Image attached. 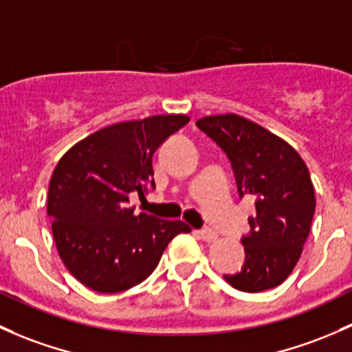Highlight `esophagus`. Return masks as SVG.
I'll list each match as a JSON object with an SVG mask.
<instances>
[{"mask_svg": "<svg viewBox=\"0 0 352 352\" xmlns=\"http://www.w3.org/2000/svg\"><path fill=\"white\" fill-rule=\"evenodd\" d=\"M195 236L206 243H214L217 241V238H219V234H217L214 229H202V231H195Z\"/></svg>", "mask_w": 352, "mask_h": 352, "instance_id": "obj_1", "label": "esophagus"}]
</instances>
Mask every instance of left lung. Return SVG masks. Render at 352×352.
I'll return each instance as SVG.
<instances>
[{
  "mask_svg": "<svg viewBox=\"0 0 352 352\" xmlns=\"http://www.w3.org/2000/svg\"><path fill=\"white\" fill-rule=\"evenodd\" d=\"M197 126L231 160L239 197H253L256 207L241 239L243 268L224 280L250 294L278 287L300 260L316 212L305 162L280 136L234 113L201 118Z\"/></svg>",
  "mask_w": 352,
  "mask_h": 352,
  "instance_id": "left-lung-1",
  "label": "left lung"
}]
</instances>
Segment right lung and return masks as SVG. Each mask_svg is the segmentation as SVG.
I'll use <instances>...</instances> for the list:
<instances>
[{
	"instance_id": "add662e5",
	"label": "right lung",
	"mask_w": 352,
	"mask_h": 352,
	"mask_svg": "<svg viewBox=\"0 0 352 352\" xmlns=\"http://www.w3.org/2000/svg\"><path fill=\"white\" fill-rule=\"evenodd\" d=\"M190 118L158 114L106 126L80 140L58 160L47 214L65 268L99 294H118L151 275L168 243L190 228L135 214L129 194L155 187L153 153Z\"/></svg>"
}]
</instances>
